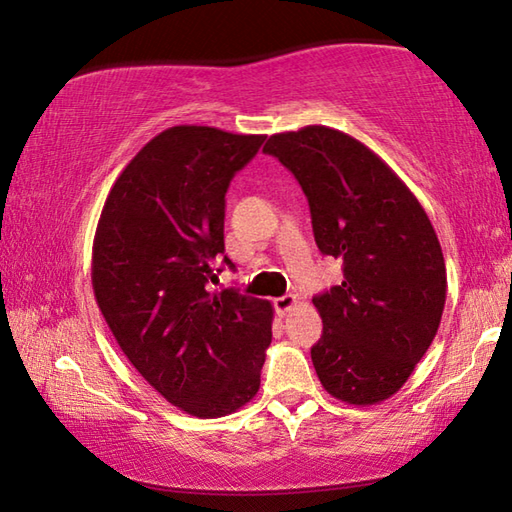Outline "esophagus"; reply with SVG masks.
Masks as SVG:
<instances>
[{"instance_id":"obj_1","label":"esophagus","mask_w":512,"mask_h":512,"mask_svg":"<svg viewBox=\"0 0 512 512\" xmlns=\"http://www.w3.org/2000/svg\"><path fill=\"white\" fill-rule=\"evenodd\" d=\"M297 304V297L295 295H284V297H277L275 299V308L279 315H286L288 310H293Z\"/></svg>"}]
</instances>
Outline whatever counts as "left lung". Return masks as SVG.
<instances>
[{"label":"left lung","instance_id":"8db88e82","mask_svg":"<svg viewBox=\"0 0 512 512\" xmlns=\"http://www.w3.org/2000/svg\"><path fill=\"white\" fill-rule=\"evenodd\" d=\"M302 186L315 242L344 264V282L313 297L322 339L310 348L326 393L353 406L393 397L433 344L446 304V264L417 197L382 157L328 126L270 135Z\"/></svg>","mask_w":512,"mask_h":512}]
</instances>
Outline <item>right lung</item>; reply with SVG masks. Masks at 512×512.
<instances>
[{"label":"right lung","mask_w":512,"mask_h":512,"mask_svg":"<svg viewBox=\"0 0 512 512\" xmlns=\"http://www.w3.org/2000/svg\"><path fill=\"white\" fill-rule=\"evenodd\" d=\"M264 139L166 128L115 179L95 230L90 277L110 333L166 402L199 419L257 395L273 339L270 302L208 290L224 256L228 184Z\"/></svg>","instance_id":"right-lung-1"}]
</instances>
